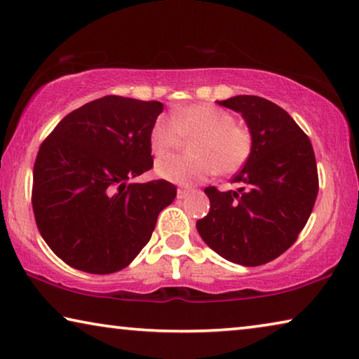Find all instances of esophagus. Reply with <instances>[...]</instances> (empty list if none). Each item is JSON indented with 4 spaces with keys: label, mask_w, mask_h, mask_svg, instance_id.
Instances as JSON below:
<instances>
[{
    "label": "esophagus",
    "mask_w": 359,
    "mask_h": 359,
    "mask_svg": "<svg viewBox=\"0 0 359 359\" xmlns=\"http://www.w3.org/2000/svg\"><path fill=\"white\" fill-rule=\"evenodd\" d=\"M189 195H190L189 190H185V189H179L177 190V198H179V200H184V198H187Z\"/></svg>",
    "instance_id": "obj_1"
}]
</instances>
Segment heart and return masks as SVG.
I'll return each instance as SVG.
<instances>
[{
	"label": "heart",
	"instance_id": "heart-1",
	"mask_svg": "<svg viewBox=\"0 0 359 359\" xmlns=\"http://www.w3.org/2000/svg\"><path fill=\"white\" fill-rule=\"evenodd\" d=\"M193 135V155L158 159L155 169L159 177L177 185H196L215 170L222 175L238 172L252 155L251 129L235 123L230 111L209 104L175 108L170 118L159 115L149 133L151 153L158 158L168 155L177 149L184 137Z\"/></svg>",
	"mask_w": 359,
	"mask_h": 359
}]
</instances>
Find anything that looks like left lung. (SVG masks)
Segmentation results:
<instances>
[{"mask_svg":"<svg viewBox=\"0 0 359 359\" xmlns=\"http://www.w3.org/2000/svg\"><path fill=\"white\" fill-rule=\"evenodd\" d=\"M217 104L241 113L254 149L231 180L240 189L204 190L210 208L196 229L220 257L244 266L264 265L292 246L310 217L318 195L315 153L299 124L273 102L235 95Z\"/></svg>","mask_w":359,"mask_h":359,"instance_id":"1","label":"left lung"}]
</instances>
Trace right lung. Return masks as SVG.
<instances>
[{
	"label": "right lung",
	"instance_id": "obj_1",
	"mask_svg": "<svg viewBox=\"0 0 359 359\" xmlns=\"http://www.w3.org/2000/svg\"><path fill=\"white\" fill-rule=\"evenodd\" d=\"M163 104L105 95L73 110L39 147L32 206L43 240L73 269L123 270L177 195L166 180L128 184L153 168L150 128Z\"/></svg>",
	"mask_w": 359,
	"mask_h": 359
}]
</instances>
